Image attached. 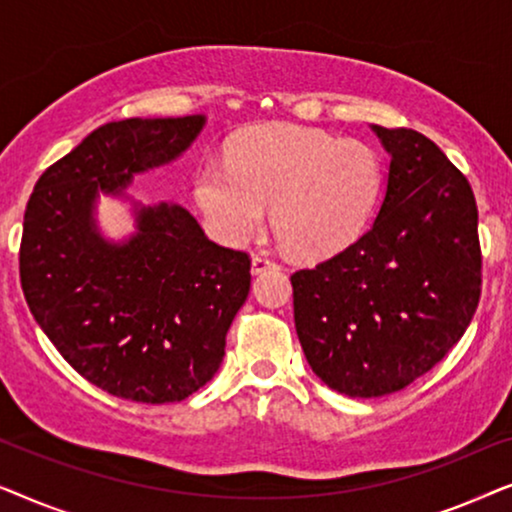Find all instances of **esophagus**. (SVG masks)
Instances as JSON below:
<instances>
[{"instance_id":"esophagus-1","label":"esophagus","mask_w":512,"mask_h":512,"mask_svg":"<svg viewBox=\"0 0 512 512\" xmlns=\"http://www.w3.org/2000/svg\"><path fill=\"white\" fill-rule=\"evenodd\" d=\"M282 265H279L275 258H270L268 254H256L251 258V272L258 275V272H265V270H279Z\"/></svg>"}]
</instances>
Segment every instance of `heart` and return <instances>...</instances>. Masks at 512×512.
Listing matches in <instances>:
<instances>
[{
  "mask_svg": "<svg viewBox=\"0 0 512 512\" xmlns=\"http://www.w3.org/2000/svg\"><path fill=\"white\" fill-rule=\"evenodd\" d=\"M384 184L380 153L359 139H338L298 125H263L237 139L230 163L205 160L195 200L216 233L247 242L268 223L298 258H328L359 240Z\"/></svg>",
  "mask_w": 512,
  "mask_h": 512,
  "instance_id": "obj_1",
  "label": "heart"
}]
</instances>
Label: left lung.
<instances>
[{"mask_svg": "<svg viewBox=\"0 0 512 512\" xmlns=\"http://www.w3.org/2000/svg\"><path fill=\"white\" fill-rule=\"evenodd\" d=\"M373 130L391 153L375 223L340 254L291 275L307 363L354 398L394 394L429 373L466 333L482 291L468 179L422 132Z\"/></svg>", "mask_w": 512, "mask_h": 512, "instance_id": "8db88e82", "label": "left lung"}]
</instances>
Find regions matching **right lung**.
Masks as SVG:
<instances>
[{"label": "right lung", "mask_w": 512, "mask_h": 512, "mask_svg": "<svg viewBox=\"0 0 512 512\" xmlns=\"http://www.w3.org/2000/svg\"><path fill=\"white\" fill-rule=\"evenodd\" d=\"M205 118L102 125L41 174L27 200L20 284L55 349L81 377L137 403L184 401L212 380L251 286L247 251L209 240L179 205L139 212L123 247L95 233L97 191L177 158Z\"/></svg>", "instance_id": "right-lung-1"}]
</instances>
